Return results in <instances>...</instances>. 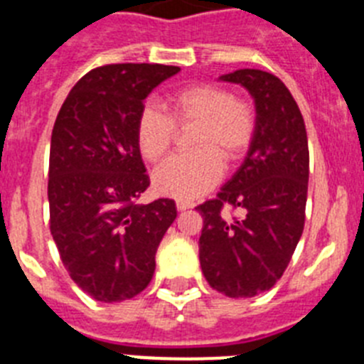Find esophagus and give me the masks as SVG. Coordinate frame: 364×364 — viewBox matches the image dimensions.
Segmentation results:
<instances>
[{
  "mask_svg": "<svg viewBox=\"0 0 364 364\" xmlns=\"http://www.w3.org/2000/svg\"><path fill=\"white\" fill-rule=\"evenodd\" d=\"M189 208H193V202L191 200H176V210L178 211H186L189 210Z\"/></svg>",
  "mask_w": 364,
  "mask_h": 364,
  "instance_id": "34e87169",
  "label": "esophagus"
}]
</instances>
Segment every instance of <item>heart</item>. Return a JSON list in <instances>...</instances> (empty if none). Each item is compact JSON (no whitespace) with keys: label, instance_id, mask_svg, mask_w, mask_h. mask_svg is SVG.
Segmentation results:
<instances>
[{"label":"heart","instance_id":"b5f03b06","mask_svg":"<svg viewBox=\"0 0 364 364\" xmlns=\"http://www.w3.org/2000/svg\"><path fill=\"white\" fill-rule=\"evenodd\" d=\"M167 105L169 114L159 105H144L134 129L136 146L144 159L156 162L173 146L176 125L197 124L193 131V147L197 151L171 156L153 175L159 193L193 200L220 180L222 154L237 160L250 146L255 133V109L246 98L210 83L178 89L169 96Z\"/></svg>","mask_w":364,"mask_h":364}]
</instances>
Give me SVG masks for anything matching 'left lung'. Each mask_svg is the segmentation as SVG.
Wrapping results in <instances>:
<instances>
[{
  "label": "left lung",
  "mask_w": 364,
  "mask_h": 364,
  "mask_svg": "<svg viewBox=\"0 0 364 364\" xmlns=\"http://www.w3.org/2000/svg\"><path fill=\"white\" fill-rule=\"evenodd\" d=\"M220 80L250 91L257 124L239 171L197 205L204 218L198 257L213 290L246 299L273 288L290 264L304 230L310 153L297 102L277 76L239 69ZM226 207L241 215H228Z\"/></svg>",
  "instance_id": "1"
}]
</instances>
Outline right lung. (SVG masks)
Returning a JSON list of instances; mask_svg holds the SVG:
<instances>
[{"label": "right lung", "instance_id": "1", "mask_svg": "<svg viewBox=\"0 0 364 364\" xmlns=\"http://www.w3.org/2000/svg\"><path fill=\"white\" fill-rule=\"evenodd\" d=\"M180 67L111 63L70 89L54 122L49 162L50 235L70 279L100 302L133 299L154 273V253L176 218L171 198L136 204L149 188L138 114Z\"/></svg>", "mask_w": 364, "mask_h": 364}]
</instances>
